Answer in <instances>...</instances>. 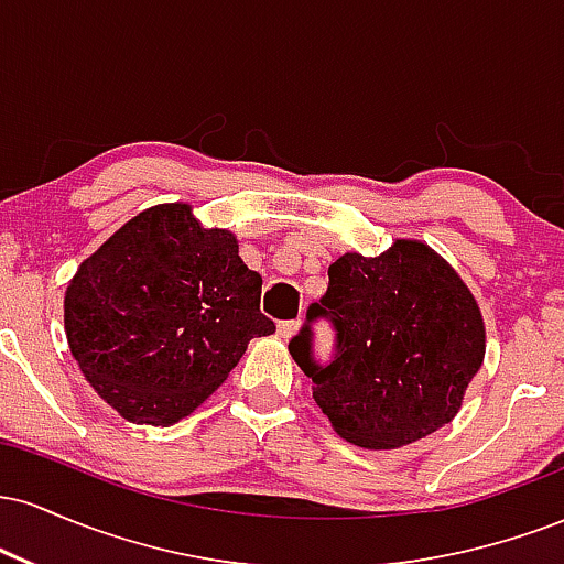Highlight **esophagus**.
Instances as JSON below:
<instances>
[{
	"label": "esophagus",
	"mask_w": 564,
	"mask_h": 564,
	"mask_svg": "<svg viewBox=\"0 0 564 564\" xmlns=\"http://www.w3.org/2000/svg\"><path fill=\"white\" fill-rule=\"evenodd\" d=\"M300 334V321H286V323H278V336L283 341H291L294 336Z\"/></svg>",
	"instance_id": "1"
}]
</instances>
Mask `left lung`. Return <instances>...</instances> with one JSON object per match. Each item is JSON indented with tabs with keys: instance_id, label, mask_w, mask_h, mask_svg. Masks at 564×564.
Returning <instances> with one entry per match:
<instances>
[{
	"instance_id": "8db88e82",
	"label": "left lung",
	"mask_w": 564,
	"mask_h": 564,
	"mask_svg": "<svg viewBox=\"0 0 564 564\" xmlns=\"http://www.w3.org/2000/svg\"><path fill=\"white\" fill-rule=\"evenodd\" d=\"M328 281L310 318L334 321L336 358L313 364L307 328L289 352L336 435L392 451L453 422L485 358L480 304L462 275L432 246L398 238L379 257L341 254Z\"/></svg>"
}]
</instances>
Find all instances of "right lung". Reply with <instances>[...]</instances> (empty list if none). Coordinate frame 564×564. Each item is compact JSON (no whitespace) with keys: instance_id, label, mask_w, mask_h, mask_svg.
I'll return each mask as SVG.
<instances>
[{"instance_id":"right-lung-1","label":"right lung","mask_w":564,"mask_h":564,"mask_svg":"<svg viewBox=\"0 0 564 564\" xmlns=\"http://www.w3.org/2000/svg\"><path fill=\"white\" fill-rule=\"evenodd\" d=\"M262 278L236 232L206 228L185 200L142 209L68 281L63 323L93 390L132 424L172 426L228 379L254 336Z\"/></svg>"}]
</instances>
